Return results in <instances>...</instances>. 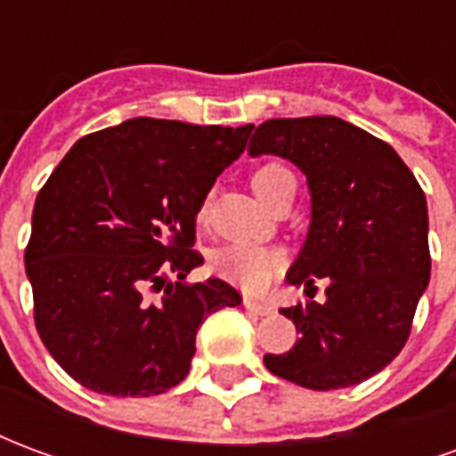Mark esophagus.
Wrapping results in <instances>:
<instances>
[{
    "label": "esophagus",
    "mask_w": 456,
    "mask_h": 456,
    "mask_svg": "<svg viewBox=\"0 0 456 456\" xmlns=\"http://www.w3.org/2000/svg\"><path fill=\"white\" fill-rule=\"evenodd\" d=\"M244 305L251 313H256V315H273L276 313V305L273 303H266V300H256V297H244Z\"/></svg>",
    "instance_id": "esophagus-1"
}]
</instances>
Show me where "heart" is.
<instances>
[{
    "mask_svg": "<svg viewBox=\"0 0 456 456\" xmlns=\"http://www.w3.org/2000/svg\"><path fill=\"white\" fill-rule=\"evenodd\" d=\"M290 180H296L293 173L286 166L273 163V160L258 166L251 173V185L268 205L276 200L278 192L286 188ZM209 209H212V198L208 195L198 209L200 222H208ZM283 266H286V254L281 248L261 247L254 241H232V244H224L212 254L215 273L229 283H234V286L251 290V293H258V290L271 286L278 273L283 271Z\"/></svg>",
    "mask_w": 456,
    "mask_h": 456,
    "instance_id": "obj_1",
    "label": "heart"
}]
</instances>
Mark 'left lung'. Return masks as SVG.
Segmentation results:
<instances>
[{
	"mask_svg": "<svg viewBox=\"0 0 456 456\" xmlns=\"http://www.w3.org/2000/svg\"><path fill=\"white\" fill-rule=\"evenodd\" d=\"M248 153L293 160L313 195L310 232L286 276L310 300L281 310L300 339L266 354V369L313 391L366 381L401 354L430 281L420 183L386 141L337 117L264 121ZM320 277L325 304L312 300Z\"/></svg>",
	"mask_w": 456,
	"mask_h": 456,
	"instance_id": "1",
	"label": "left lung"
}]
</instances>
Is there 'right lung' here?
I'll list each match as a JSON object with an SVG mask.
<instances>
[{
    "label": "right lung",
    "mask_w": 456,
    "mask_h": 456,
    "mask_svg": "<svg viewBox=\"0 0 456 456\" xmlns=\"http://www.w3.org/2000/svg\"><path fill=\"white\" fill-rule=\"evenodd\" d=\"M247 126L136 117L87 134L38 190L26 244L41 342L94 393L159 395L188 376L200 325L241 303L202 264L195 219Z\"/></svg>",
    "instance_id": "1"
}]
</instances>
